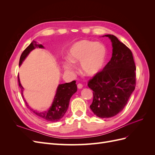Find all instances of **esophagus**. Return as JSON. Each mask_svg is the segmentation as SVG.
<instances>
[{
	"instance_id": "esophagus-1",
	"label": "esophagus",
	"mask_w": 155,
	"mask_h": 155,
	"mask_svg": "<svg viewBox=\"0 0 155 155\" xmlns=\"http://www.w3.org/2000/svg\"><path fill=\"white\" fill-rule=\"evenodd\" d=\"M77 86H78V88L79 89H81V88H83V85H82V84H81V83L78 84Z\"/></svg>"
}]
</instances>
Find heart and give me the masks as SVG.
I'll return each instance as SVG.
<instances>
[{"label":"heart","instance_id":"obj_1","mask_svg":"<svg viewBox=\"0 0 155 155\" xmlns=\"http://www.w3.org/2000/svg\"><path fill=\"white\" fill-rule=\"evenodd\" d=\"M68 59L63 61L65 71H74V63H80L81 72L87 76H94L104 68L107 58V49L101 43L80 40L72 44L68 49Z\"/></svg>","mask_w":155,"mask_h":155}]
</instances>
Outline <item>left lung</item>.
Here are the masks:
<instances>
[{
  "mask_svg": "<svg viewBox=\"0 0 155 155\" xmlns=\"http://www.w3.org/2000/svg\"><path fill=\"white\" fill-rule=\"evenodd\" d=\"M110 39L112 58L104 70L88 83L93 91L90 107L101 118L118 114L127 103L136 85V66L130 50L113 35H105Z\"/></svg>",
  "mask_w": 155,
  "mask_h": 155,
  "instance_id": "obj_1",
  "label": "left lung"
}]
</instances>
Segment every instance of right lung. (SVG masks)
<instances>
[{
  "label": "right lung",
  "instance_id": "right-lung-1",
  "mask_svg": "<svg viewBox=\"0 0 155 155\" xmlns=\"http://www.w3.org/2000/svg\"><path fill=\"white\" fill-rule=\"evenodd\" d=\"M36 48H44L45 47L42 45L37 44L36 41H33L30 43V45L28 46L22 53L19 60V66H21L22 64V62L24 61L27 56L30 53V51ZM18 85H19L21 89L22 96L23 98H24V100L26 106L28 107L35 115L38 116L39 118L46 121H51V122L59 121L63 118L65 114V112H67L68 109L70 98H71L74 94L76 93L77 91V85L75 81H72V82L70 83L59 84L57 88V90H56V93L54 96L52 104H51L49 109L45 111L39 112L38 110H34L30 108L28 104H27L26 100H25V97L23 96L22 93L24 88H23L20 82L18 75Z\"/></svg>",
  "mask_w": 155,
  "mask_h": 155
}]
</instances>
